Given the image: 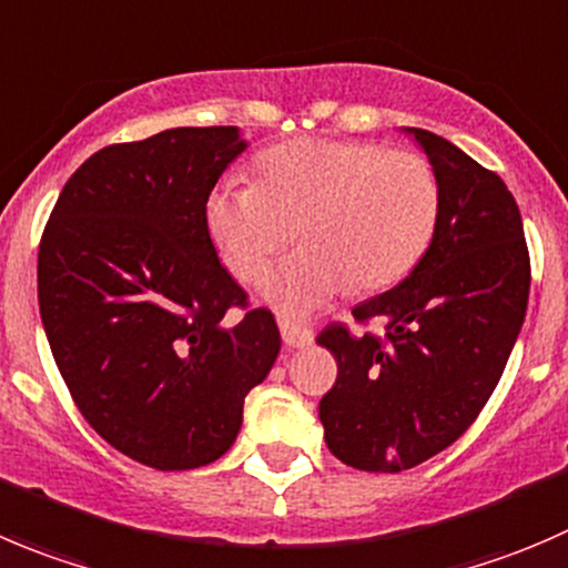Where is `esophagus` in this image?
I'll return each mask as SVG.
<instances>
[{
  "label": "esophagus",
  "instance_id": "esophagus-1",
  "mask_svg": "<svg viewBox=\"0 0 568 568\" xmlns=\"http://www.w3.org/2000/svg\"><path fill=\"white\" fill-rule=\"evenodd\" d=\"M280 335H283V344L288 349H305L313 344V329L305 324H296L291 318H280Z\"/></svg>",
  "mask_w": 568,
  "mask_h": 568
}]
</instances>
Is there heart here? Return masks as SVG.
<instances>
[{
  "label": "heart",
  "mask_w": 568,
  "mask_h": 568,
  "mask_svg": "<svg viewBox=\"0 0 568 568\" xmlns=\"http://www.w3.org/2000/svg\"><path fill=\"white\" fill-rule=\"evenodd\" d=\"M255 183H222L205 200V227L230 272L257 283L296 233L305 246L263 283L277 313L305 318L335 296L405 277L438 222V183L413 152L368 141L291 138L252 161Z\"/></svg>",
  "instance_id": "1"
}]
</instances>
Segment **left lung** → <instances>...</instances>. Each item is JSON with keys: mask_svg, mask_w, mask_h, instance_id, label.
I'll return each mask as SVG.
<instances>
[{"mask_svg": "<svg viewBox=\"0 0 568 568\" xmlns=\"http://www.w3.org/2000/svg\"><path fill=\"white\" fill-rule=\"evenodd\" d=\"M430 161L438 222L396 288L361 302L385 341L341 324L318 344L338 363L318 402L329 453L361 471H405L466 433L497 388L521 333L530 255L508 185L436 132L402 126Z\"/></svg>", "mask_w": 568, "mask_h": 568, "instance_id": "1", "label": "left lung"}]
</instances>
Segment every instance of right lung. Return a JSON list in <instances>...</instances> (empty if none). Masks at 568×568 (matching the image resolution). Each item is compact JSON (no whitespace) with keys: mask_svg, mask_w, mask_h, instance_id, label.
Wrapping results in <instances>:
<instances>
[{"mask_svg":"<svg viewBox=\"0 0 568 568\" xmlns=\"http://www.w3.org/2000/svg\"><path fill=\"white\" fill-rule=\"evenodd\" d=\"M246 150L239 126H172L104 146L60 191L38 250V305L60 377L93 430L161 471L235 444L280 329L219 263L205 200Z\"/></svg>","mask_w":568,"mask_h":568,"instance_id":"obj_1","label":"right lung"}]
</instances>
